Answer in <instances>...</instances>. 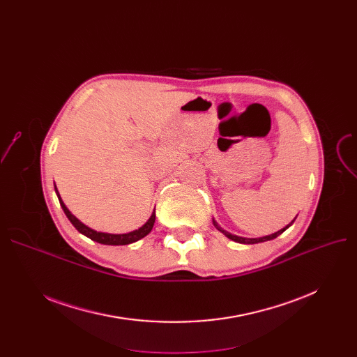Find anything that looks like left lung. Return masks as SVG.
<instances>
[{
    "instance_id": "8db88e82",
    "label": "left lung",
    "mask_w": 357,
    "mask_h": 357,
    "mask_svg": "<svg viewBox=\"0 0 357 357\" xmlns=\"http://www.w3.org/2000/svg\"><path fill=\"white\" fill-rule=\"evenodd\" d=\"M294 222V221H292ZM292 222L291 224H288V226L285 227V229H282V230H279V231H276V233H273V234H271V236H265V237H259V238H246V237H238V236H233V234H230V233H227V231H224V230H221L220 227H218V224L214 221V226L220 230V231H222L224 234H226L229 238H231V240H234V241H237V243H243V245H255V243H261V241H268V240H272V238H276L279 234H282L288 227H291L292 226Z\"/></svg>"
}]
</instances>
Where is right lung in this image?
Segmentation results:
<instances>
[{"label":"right lung","instance_id":"add662e5","mask_svg":"<svg viewBox=\"0 0 357 357\" xmlns=\"http://www.w3.org/2000/svg\"><path fill=\"white\" fill-rule=\"evenodd\" d=\"M54 191L56 194H58V198H59V202H61V207L63 210V213L66 214V217L69 218V221L73 224V227L77 229L79 233H82L84 236L89 237L91 240L97 241V243H101V245H109V246H124V245H130V243H135L140 238H143L144 236H147L150 231H152L153 229V224H155V220H156V213L153 211L152 217H150L147 220V222L144 224L143 227H140L139 230H135L131 233H127V234H108V233H98L96 230H92L89 227H86L85 224H82L77 217H73L70 214V211L66 208V205L63 204L62 198L59 197V192L58 190H56V185H54Z\"/></svg>","mask_w":357,"mask_h":357}]
</instances>
